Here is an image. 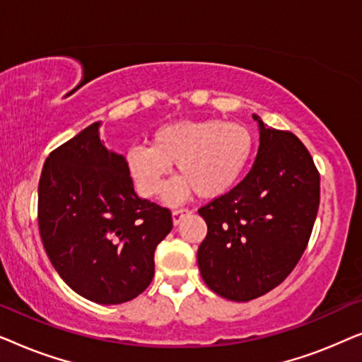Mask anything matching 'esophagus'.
I'll return each instance as SVG.
<instances>
[{
  "instance_id": "esophagus-1",
  "label": "esophagus",
  "mask_w": 362,
  "mask_h": 362,
  "mask_svg": "<svg viewBox=\"0 0 362 362\" xmlns=\"http://www.w3.org/2000/svg\"><path fill=\"white\" fill-rule=\"evenodd\" d=\"M189 214H191L189 209H176V211H173V224L177 226L182 221V217L189 216Z\"/></svg>"
}]
</instances>
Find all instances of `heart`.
Masks as SVG:
<instances>
[{
	"label": "heart",
	"mask_w": 362,
	"mask_h": 362,
	"mask_svg": "<svg viewBox=\"0 0 362 362\" xmlns=\"http://www.w3.org/2000/svg\"><path fill=\"white\" fill-rule=\"evenodd\" d=\"M254 146V135L242 123L219 118L181 120L153 132L150 146L128 148L125 166L143 197H153L161 191L171 165L176 163L182 177L168 185V202L182 201L192 189L199 197L214 199L240 181Z\"/></svg>",
	"instance_id": "1"
}]
</instances>
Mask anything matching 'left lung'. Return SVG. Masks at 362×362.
I'll return each instance as SVG.
<instances>
[{"label": "left lung", "mask_w": 362, "mask_h": 362, "mask_svg": "<svg viewBox=\"0 0 362 362\" xmlns=\"http://www.w3.org/2000/svg\"><path fill=\"white\" fill-rule=\"evenodd\" d=\"M254 120L260 146L249 175L199 209L207 224L197 249L201 276L232 301L259 298L291 274L320 206V173L303 143Z\"/></svg>", "instance_id": "8db88e82"}]
</instances>
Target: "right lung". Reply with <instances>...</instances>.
<instances>
[{
	"label": "right lung",
	"instance_id": "1",
	"mask_svg": "<svg viewBox=\"0 0 362 362\" xmlns=\"http://www.w3.org/2000/svg\"><path fill=\"white\" fill-rule=\"evenodd\" d=\"M100 122L56 148L44 163L37 222L61 279L83 298L118 305L155 275V249L173 229L171 212L133 189L125 158L100 141Z\"/></svg>",
	"mask_w": 362,
	"mask_h": 362
}]
</instances>
